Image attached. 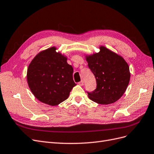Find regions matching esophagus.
<instances>
[{"label": "esophagus", "mask_w": 154, "mask_h": 154, "mask_svg": "<svg viewBox=\"0 0 154 154\" xmlns=\"http://www.w3.org/2000/svg\"><path fill=\"white\" fill-rule=\"evenodd\" d=\"M78 84H79V85H80V86H83V85H84V81L82 80V81H80Z\"/></svg>", "instance_id": "esophagus-1"}]
</instances>
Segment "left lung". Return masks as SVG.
I'll return each instance as SVG.
<instances>
[{"label":"left lung","instance_id":"1","mask_svg":"<svg viewBox=\"0 0 154 154\" xmlns=\"http://www.w3.org/2000/svg\"><path fill=\"white\" fill-rule=\"evenodd\" d=\"M86 60L96 81V89L87 92L89 99L101 105L117 101L129 82V68L126 61L103 46L99 53L86 57Z\"/></svg>","mask_w":154,"mask_h":154}]
</instances>
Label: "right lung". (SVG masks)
Masks as SVG:
<instances>
[{"label":"right lung","instance_id":"obj_1","mask_svg":"<svg viewBox=\"0 0 154 154\" xmlns=\"http://www.w3.org/2000/svg\"><path fill=\"white\" fill-rule=\"evenodd\" d=\"M73 72L66 57L51 48L38 53L28 66V86L40 101L55 106L66 100L76 86Z\"/></svg>","mask_w":154,"mask_h":154}]
</instances>
